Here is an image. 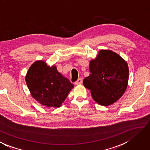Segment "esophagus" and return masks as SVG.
Listing matches in <instances>:
<instances>
[{"label": "esophagus", "mask_w": 150, "mask_h": 150, "mask_svg": "<svg viewBox=\"0 0 150 150\" xmlns=\"http://www.w3.org/2000/svg\"><path fill=\"white\" fill-rule=\"evenodd\" d=\"M82 83H83V79L81 78L79 79L75 83L76 85H79V84H81Z\"/></svg>", "instance_id": "obj_1"}]
</instances>
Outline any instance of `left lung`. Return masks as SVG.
Segmentation results:
<instances>
[{
	"label": "left lung",
	"instance_id": "left-lung-1",
	"mask_svg": "<svg viewBox=\"0 0 150 150\" xmlns=\"http://www.w3.org/2000/svg\"><path fill=\"white\" fill-rule=\"evenodd\" d=\"M89 69L91 74L83 80V84L98 103L110 105L122 96L127 87L129 70L127 62L119 54L101 50L90 62Z\"/></svg>",
	"mask_w": 150,
	"mask_h": 150
}]
</instances>
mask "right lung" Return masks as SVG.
<instances>
[{"label":"right lung","mask_w":150,"mask_h":150,"mask_svg":"<svg viewBox=\"0 0 150 150\" xmlns=\"http://www.w3.org/2000/svg\"><path fill=\"white\" fill-rule=\"evenodd\" d=\"M32 97L48 108H59L74 85L58 71L56 66H48L44 61H36L25 76Z\"/></svg>","instance_id":"right-lung-1"}]
</instances>
